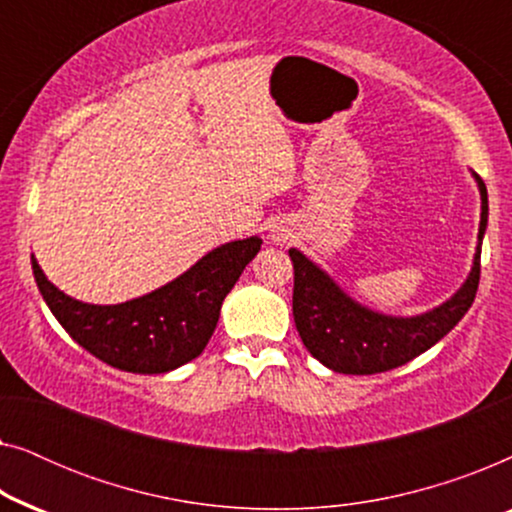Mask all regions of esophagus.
Masks as SVG:
<instances>
[{"label": "esophagus", "instance_id": "34e87169", "mask_svg": "<svg viewBox=\"0 0 512 512\" xmlns=\"http://www.w3.org/2000/svg\"><path fill=\"white\" fill-rule=\"evenodd\" d=\"M272 240H275V242H286V240H289V235H286V230L284 228H275V230H272Z\"/></svg>", "mask_w": 512, "mask_h": 512}]
</instances>
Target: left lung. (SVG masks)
Instances as JSON below:
<instances>
[{
	"instance_id": "left-lung-1",
	"label": "left lung",
	"mask_w": 512,
	"mask_h": 512,
	"mask_svg": "<svg viewBox=\"0 0 512 512\" xmlns=\"http://www.w3.org/2000/svg\"><path fill=\"white\" fill-rule=\"evenodd\" d=\"M480 188L482 214L478 247L471 275L464 286L436 310L417 317H387L347 296L324 270L298 249H289L293 261V321L314 359L345 375H375L403 366L445 338L473 305L480 284L482 235L487 228V186L473 174Z\"/></svg>"
}]
</instances>
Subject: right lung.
I'll list each match as a JSON object with an SVG mask.
<instances>
[{"instance_id":"1","label":"right lung","mask_w":512,"mask_h":512,"mask_svg":"<svg viewBox=\"0 0 512 512\" xmlns=\"http://www.w3.org/2000/svg\"><path fill=\"white\" fill-rule=\"evenodd\" d=\"M258 249L261 237L221 244L174 282L121 305H88L65 296L34 256L32 272L53 317L86 352L125 373L158 375L202 354L223 298Z\"/></svg>"}]
</instances>
